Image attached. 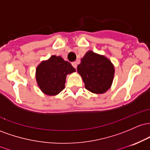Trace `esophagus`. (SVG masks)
<instances>
[{"mask_svg":"<svg viewBox=\"0 0 150 150\" xmlns=\"http://www.w3.org/2000/svg\"><path fill=\"white\" fill-rule=\"evenodd\" d=\"M71 64H72V66L74 67L75 69H76V67H77V62H72Z\"/></svg>","mask_w":150,"mask_h":150,"instance_id":"1","label":"esophagus"}]
</instances>
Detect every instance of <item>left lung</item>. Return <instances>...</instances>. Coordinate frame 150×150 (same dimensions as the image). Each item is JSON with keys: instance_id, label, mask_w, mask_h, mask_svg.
<instances>
[{"instance_id": "obj_1", "label": "left lung", "mask_w": 150, "mask_h": 150, "mask_svg": "<svg viewBox=\"0 0 150 150\" xmlns=\"http://www.w3.org/2000/svg\"><path fill=\"white\" fill-rule=\"evenodd\" d=\"M77 71L83 79L85 88L94 93H103L108 90L115 71L108 59L91 51L81 59Z\"/></svg>"}]
</instances>
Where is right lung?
I'll list each match as a JSON object with an SVG mask.
<instances>
[{
  "mask_svg": "<svg viewBox=\"0 0 150 150\" xmlns=\"http://www.w3.org/2000/svg\"><path fill=\"white\" fill-rule=\"evenodd\" d=\"M75 71L69 62L53 55L38 67L36 79L43 93L49 96L57 95L65 88L67 75Z\"/></svg>",
  "mask_w": 150,
  "mask_h": 150,
  "instance_id": "1",
  "label": "right lung"
}]
</instances>
